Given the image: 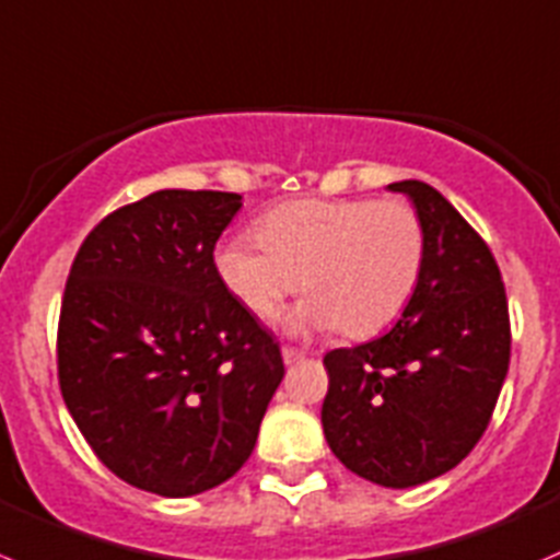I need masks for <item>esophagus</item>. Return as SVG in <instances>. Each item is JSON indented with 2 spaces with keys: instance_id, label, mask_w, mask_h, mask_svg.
Segmentation results:
<instances>
[{
  "instance_id": "34e87169",
  "label": "esophagus",
  "mask_w": 560,
  "mask_h": 560,
  "mask_svg": "<svg viewBox=\"0 0 560 560\" xmlns=\"http://www.w3.org/2000/svg\"><path fill=\"white\" fill-rule=\"evenodd\" d=\"M304 351L302 348H291V346H282V362L293 364V362H302Z\"/></svg>"
}]
</instances>
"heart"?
Instances as JSON below:
<instances>
[{"mask_svg": "<svg viewBox=\"0 0 560 560\" xmlns=\"http://www.w3.org/2000/svg\"><path fill=\"white\" fill-rule=\"evenodd\" d=\"M256 242H223L214 267L256 318H275L285 299L307 296L288 318L293 331L340 326L370 337L408 307L422 280L428 234L406 198H302L261 218Z\"/></svg>", "mask_w": 560, "mask_h": 560, "instance_id": "obj_1", "label": "heart"}]
</instances>
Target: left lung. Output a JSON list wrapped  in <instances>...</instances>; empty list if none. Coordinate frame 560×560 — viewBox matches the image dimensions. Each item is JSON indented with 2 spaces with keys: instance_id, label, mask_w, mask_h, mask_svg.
Returning <instances> with one entry per match:
<instances>
[{
  "instance_id": "8db88e82",
  "label": "left lung",
  "mask_w": 560,
  "mask_h": 560,
  "mask_svg": "<svg viewBox=\"0 0 560 560\" xmlns=\"http://www.w3.org/2000/svg\"><path fill=\"white\" fill-rule=\"evenodd\" d=\"M411 196L428 234L422 280L386 335L324 357L320 422L348 470L413 487L466 460L490 424L512 353L501 269L474 225L424 182Z\"/></svg>"
}]
</instances>
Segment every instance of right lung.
<instances>
[{"label":"right lung","instance_id":"obj_1","mask_svg":"<svg viewBox=\"0 0 560 560\" xmlns=\"http://www.w3.org/2000/svg\"><path fill=\"white\" fill-rule=\"evenodd\" d=\"M240 207L236 192L158 190L105 214L70 267L65 406L97 460L154 495H196L245 466L285 373L214 267Z\"/></svg>","mask_w":560,"mask_h":560}]
</instances>
